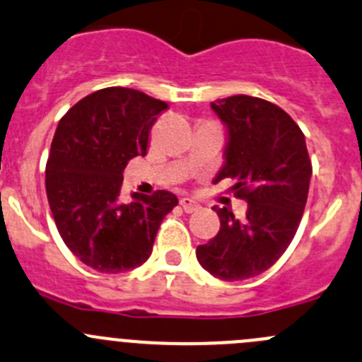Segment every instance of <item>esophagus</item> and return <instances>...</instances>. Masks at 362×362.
<instances>
[{"label": "esophagus", "mask_w": 362, "mask_h": 362, "mask_svg": "<svg viewBox=\"0 0 362 362\" xmlns=\"http://www.w3.org/2000/svg\"><path fill=\"white\" fill-rule=\"evenodd\" d=\"M180 206L184 209V212L187 214H192V212H198L202 206H199V203H196L192 198H182L180 199Z\"/></svg>", "instance_id": "obj_1"}]
</instances>
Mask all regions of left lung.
Instances as JSON below:
<instances>
[{"mask_svg": "<svg viewBox=\"0 0 362 362\" xmlns=\"http://www.w3.org/2000/svg\"><path fill=\"white\" fill-rule=\"evenodd\" d=\"M228 131L224 166L214 178H230L231 191L247 202L235 219L214 206L219 233L198 245L199 265L223 281L255 278L286 251L303 219L313 173L306 138L288 113L269 100L233 95L210 104Z\"/></svg>", "mask_w": 362, "mask_h": 362, "instance_id": "8db88e82", "label": "left lung"}]
</instances>
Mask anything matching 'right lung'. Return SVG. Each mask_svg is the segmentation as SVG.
<instances>
[{"instance_id": "right-lung-1", "label": "right lung", "mask_w": 362, "mask_h": 362, "mask_svg": "<svg viewBox=\"0 0 362 362\" xmlns=\"http://www.w3.org/2000/svg\"><path fill=\"white\" fill-rule=\"evenodd\" d=\"M168 104L132 88H103L81 99L56 127L45 191L66 247L99 272L117 274L152 255L160 223L178 205L170 191L122 198L124 170L146 156L148 136Z\"/></svg>"}]
</instances>
